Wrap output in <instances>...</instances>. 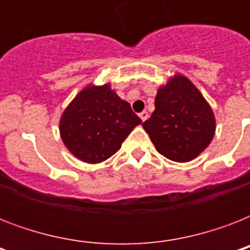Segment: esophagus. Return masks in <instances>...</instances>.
Masks as SVG:
<instances>
[{
  "mask_svg": "<svg viewBox=\"0 0 250 250\" xmlns=\"http://www.w3.org/2000/svg\"><path fill=\"white\" fill-rule=\"evenodd\" d=\"M139 117L141 118V121L143 122L146 121V119H148V113H146V111H141V113L139 114Z\"/></svg>",
  "mask_w": 250,
  "mask_h": 250,
  "instance_id": "esophagus-1",
  "label": "esophagus"
}]
</instances>
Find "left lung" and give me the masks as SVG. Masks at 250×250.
Listing matches in <instances>:
<instances>
[{
    "instance_id": "left-lung-1",
    "label": "left lung",
    "mask_w": 250,
    "mask_h": 250,
    "mask_svg": "<svg viewBox=\"0 0 250 250\" xmlns=\"http://www.w3.org/2000/svg\"><path fill=\"white\" fill-rule=\"evenodd\" d=\"M154 106L143 127L164 157L188 162L211 143L215 133L213 110L188 78H171L157 92Z\"/></svg>"
}]
</instances>
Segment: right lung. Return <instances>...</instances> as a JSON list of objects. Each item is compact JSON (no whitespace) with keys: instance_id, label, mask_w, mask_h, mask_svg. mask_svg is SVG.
Masks as SVG:
<instances>
[{"instance_id":"obj_1","label":"right lung","mask_w":250,"mask_h":250,"mask_svg":"<svg viewBox=\"0 0 250 250\" xmlns=\"http://www.w3.org/2000/svg\"><path fill=\"white\" fill-rule=\"evenodd\" d=\"M141 119L110 84L88 85L64 109L60 121L66 148L86 164H100L121 149Z\"/></svg>"}]
</instances>
